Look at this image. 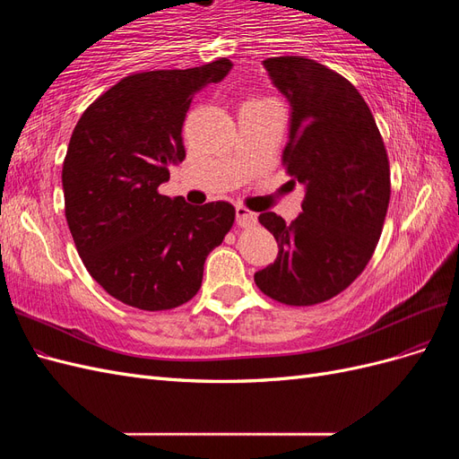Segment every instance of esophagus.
Segmentation results:
<instances>
[{"label": "esophagus", "instance_id": "34e87169", "mask_svg": "<svg viewBox=\"0 0 459 459\" xmlns=\"http://www.w3.org/2000/svg\"><path fill=\"white\" fill-rule=\"evenodd\" d=\"M235 218H238V226H241V228L253 226L255 221H256V214L251 212V211H247L245 206L235 208Z\"/></svg>", "mask_w": 459, "mask_h": 459}]
</instances>
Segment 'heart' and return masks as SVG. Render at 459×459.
<instances>
[{
    "label": "heart",
    "mask_w": 459,
    "mask_h": 459,
    "mask_svg": "<svg viewBox=\"0 0 459 459\" xmlns=\"http://www.w3.org/2000/svg\"><path fill=\"white\" fill-rule=\"evenodd\" d=\"M262 103H272V101H266V100H253V101H248L247 105H262Z\"/></svg>",
    "instance_id": "b5f03b06"
}]
</instances>
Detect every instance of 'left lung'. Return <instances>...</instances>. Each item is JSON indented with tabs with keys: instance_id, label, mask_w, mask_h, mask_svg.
I'll list each match as a JSON object with an SVG mask.
<instances>
[{
	"instance_id": "left-lung-1",
	"label": "left lung",
	"mask_w": 459,
	"mask_h": 459,
	"mask_svg": "<svg viewBox=\"0 0 459 459\" xmlns=\"http://www.w3.org/2000/svg\"><path fill=\"white\" fill-rule=\"evenodd\" d=\"M262 65L290 105L283 164L290 182L304 186V201L290 224L275 212L258 216L280 251L255 283L277 302L312 307L368 266L391 199V170L377 124L349 80L297 55Z\"/></svg>"
}]
</instances>
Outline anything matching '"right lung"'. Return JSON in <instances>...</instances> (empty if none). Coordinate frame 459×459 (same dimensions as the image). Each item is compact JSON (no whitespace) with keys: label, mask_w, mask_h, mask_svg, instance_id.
<instances>
[{"label":"right lung","mask_w":459,"mask_h":459,"mask_svg":"<svg viewBox=\"0 0 459 459\" xmlns=\"http://www.w3.org/2000/svg\"><path fill=\"white\" fill-rule=\"evenodd\" d=\"M221 57L186 71L122 78L80 117L63 162L65 216L86 270L110 297L170 310L197 295L208 253L235 208L166 197L170 166L186 159L182 126L197 91L231 71Z\"/></svg>","instance_id":"obj_1"}]
</instances>
